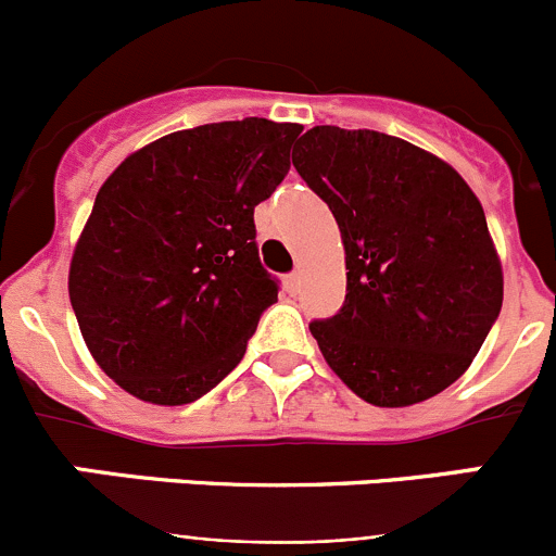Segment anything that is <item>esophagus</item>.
I'll use <instances>...</instances> for the list:
<instances>
[{"label": "esophagus", "mask_w": 556, "mask_h": 556, "mask_svg": "<svg viewBox=\"0 0 556 556\" xmlns=\"http://www.w3.org/2000/svg\"><path fill=\"white\" fill-rule=\"evenodd\" d=\"M285 288H288V293H299V288H301V274H299V271L288 274V277H285Z\"/></svg>", "instance_id": "34e87169"}]
</instances>
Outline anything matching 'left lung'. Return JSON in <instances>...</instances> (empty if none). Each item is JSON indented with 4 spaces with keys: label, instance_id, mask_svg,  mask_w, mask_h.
Returning <instances> with one entry per match:
<instances>
[{
    "label": "left lung",
    "instance_id": "8db88e82",
    "mask_svg": "<svg viewBox=\"0 0 556 556\" xmlns=\"http://www.w3.org/2000/svg\"><path fill=\"white\" fill-rule=\"evenodd\" d=\"M293 166L344 242V306L309 323L328 366L374 406L439 395L473 363L503 306L476 193L433 153L368 128H309Z\"/></svg>",
    "mask_w": 556,
    "mask_h": 556
}]
</instances>
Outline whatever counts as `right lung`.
<instances>
[{"label": "right lung", "instance_id": "add662e5", "mask_svg": "<svg viewBox=\"0 0 556 556\" xmlns=\"http://www.w3.org/2000/svg\"><path fill=\"white\" fill-rule=\"evenodd\" d=\"M299 123L266 117L166 134L99 188L70 266V301L99 368L159 406L199 401L277 301L255 206L290 169Z\"/></svg>", "mask_w": 556, "mask_h": 556}]
</instances>
